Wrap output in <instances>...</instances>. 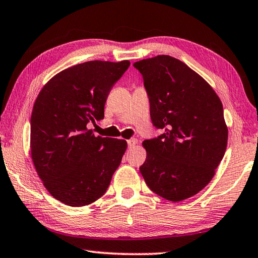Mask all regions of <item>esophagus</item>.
<instances>
[{
    "label": "esophagus",
    "mask_w": 258,
    "mask_h": 258,
    "mask_svg": "<svg viewBox=\"0 0 258 258\" xmlns=\"http://www.w3.org/2000/svg\"><path fill=\"white\" fill-rule=\"evenodd\" d=\"M137 143H138V141H137L136 138H132V139H129V141H128V146L132 148V147H134L135 145H136Z\"/></svg>",
    "instance_id": "esophagus-1"
}]
</instances>
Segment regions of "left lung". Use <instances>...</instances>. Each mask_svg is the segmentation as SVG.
Segmentation results:
<instances>
[{
  "label": "left lung",
  "instance_id": "obj_1",
  "mask_svg": "<svg viewBox=\"0 0 258 258\" xmlns=\"http://www.w3.org/2000/svg\"><path fill=\"white\" fill-rule=\"evenodd\" d=\"M150 99L153 125L139 168L152 191L171 202L196 195L214 177L228 144L223 106L214 89L178 58L157 55L134 63Z\"/></svg>",
  "mask_w": 258,
  "mask_h": 258
}]
</instances>
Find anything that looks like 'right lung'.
I'll return each instance as SVG.
<instances>
[{"label":"right lung","mask_w":258,"mask_h":258,"mask_svg":"<svg viewBox=\"0 0 258 258\" xmlns=\"http://www.w3.org/2000/svg\"><path fill=\"white\" fill-rule=\"evenodd\" d=\"M129 66L128 60L80 63L54 76L36 98L31 159L45 188L63 204L97 201L121 163L126 142L95 137L87 123L103 119L108 93Z\"/></svg>","instance_id":"right-lung-1"}]
</instances>
